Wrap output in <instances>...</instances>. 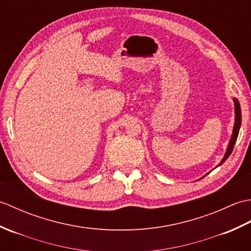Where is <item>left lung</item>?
<instances>
[{
    "mask_svg": "<svg viewBox=\"0 0 251 251\" xmlns=\"http://www.w3.org/2000/svg\"><path fill=\"white\" fill-rule=\"evenodd\" d=\"M234 104H235V124H234V128H233V135L231 137V140L230 143H228V147H227V150L225 157L221 161V164L225 163L226 161V158L231 155V153L234 149V145H235V142L237 140V136H238V132H239V128H241V124H242V112H241V105H239L238 100L234 98Z\"/></svg>",
    "mask_w": 251,
    "mask_h": 251,
    "instance_id": "left-lung-1",
    "label": "left lung"
}]
</instances>
